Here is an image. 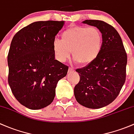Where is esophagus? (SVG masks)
Listing matches in <instances>:
<instances>
[{"label": "esophagus", "mask_w": 134, "mask_h": 134, "mask_svg": "<svg viewBox=\"0 0 134 134\" xmlns=\"http://www.w3.org/2000/svg\"><path fill=\"white\" fill-rule=\"evenodd\" d=\"M75 72V70L72 68H69L68 69V74H74Z\"/></svg>", "instance_id": "34e87169"}]
</instances>
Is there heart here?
Returning <instances> with one entry per match:
<instances>
[{
	"mask_svg": "<svg viewBox=\"0 0 134 134\" xmlns=\"http://www.w3.org/2000/svg\"><path fill=\"white\" fill-rule=\"evenodd\" d=\"M102 46L103 37L100 31L96 27L87 26L69 27L62 34V41L55 38L53 41V53L57 60L64 63L72 52L75 61L83 66L90 64L98 57Z\"/></svg>",
	"mask_w": 134,
	"mask_h": 134,
	"instance_id": "heart-1",
	"label": "heart"
}]
</instances>
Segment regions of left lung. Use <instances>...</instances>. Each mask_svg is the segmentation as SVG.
I'll return each mask as SVG.
<instances>
[{
  "label": "left lung",
  "instance_id": "1",
  "mask_svg": "<svg viewBox=\"0 0 134 134\" xmlns=\"http://www.w3.org/2000/svg\"><path fill=\"white\" fill-rule=\"evenodd\" d=\"M82 23L99 29L103 46L92 63L76 70L80 81L74 88V95L83 107L100 108L116 99L125 84L127 55L121 37L112 26L99 20H86Z\"/></svg>",
  "mask_w": 134,
  "mask_h": 134
}]
</instances>
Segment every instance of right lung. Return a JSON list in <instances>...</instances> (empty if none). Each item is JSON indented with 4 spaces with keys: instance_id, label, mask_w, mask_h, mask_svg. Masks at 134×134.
I'll list each match as a JSON object with an SVG mask.
<instances>
[{
    "instance_id": "1",
    "label": "right lung",
    "mask_w": 134,
    "mask_h": 134,
    "mask_svg": "<svg viewBox=\"0 0 134 134\" xmlns=\"http://www.w3.org/2000/svg\"><path fill=\"white\" fill-rule=\"evenodd\" d=\"M64 21H37L14 35L8 55V83L16 100L39 110L53 102L58 81L68 66L55 59L53 41Z\"/></svg>"
}]
</instances>
